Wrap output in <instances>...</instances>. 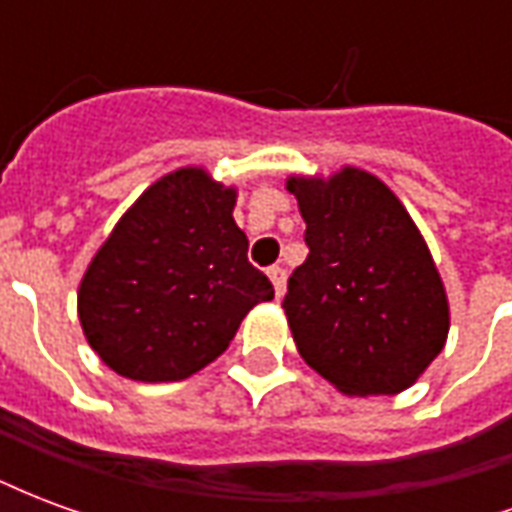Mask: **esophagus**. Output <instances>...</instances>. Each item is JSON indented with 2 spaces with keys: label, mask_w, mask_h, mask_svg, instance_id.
Here are the masks:
<instances>
[{
  "label": "esophagus",
  "mask_w": 512,
  "mask_h": 512,
  "mask_svg": "<svg viewBox=\"0 0 512 512\" xmlns=\"http://www.w3.org/2000/svg\"><path fill=\"white\" fill-rule=\"evenodd\" d=\"M268 279L274 282V293H277V299H282V296H285V282H288V274H285V268H282V266L268 268Z\"/></svg>",
  "instance_id": "obj_1"
}]
</instances>
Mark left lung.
Instances as JSON below:
<instances>
[{"instance_id":"8db88e82","label":"left lung","mask_w":512,"mask_h":512,"mask_svg":"<svg viewBox=\"0 0 512 512\" xmlns=\"http://www.w3.org/2000/svg\"><path fill=\"white\" fill-rule=\"evenodd\" d=\"M310 255L288 279L301 359L343 395H397L441 354L450 304L417 224L384 183L345 167L288 178Z\"/></svg>"}]
</instances>
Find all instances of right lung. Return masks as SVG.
<instances>
[{"instance_id": "add662e5", "label": "right lung", "mask_w": 512, "mask_h": 512, "mask_svg": "<svg viewBox=\"0 0 512 512\" xmlns=\"http://www.w3.org/2000/svg\"><path fill=\"white\" fill-rule=\"evenodd\" d=\"M235 189L200 167L156 180L123 213L79 285V321L101 362L131 381H183L211 365L260 301Z\"/></svg>"}]
</instances>
